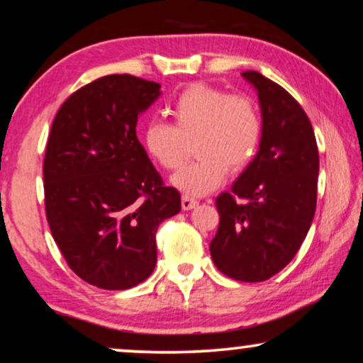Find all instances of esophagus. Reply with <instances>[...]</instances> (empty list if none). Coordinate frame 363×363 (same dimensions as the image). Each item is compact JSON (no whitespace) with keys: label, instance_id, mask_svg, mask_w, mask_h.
I'll return each mask as SVG.
<instances>
[{"label":"esophagus","instance_id":"esophagus-1","mask_svg":"<svg viewBox=\"0 0 363 363\" xmlns=\"http://www.w3.org/2000/svg\"><path fill=\"white\" fill-rule=\"evenodd\" d=\"M196 205H199V201H196L195 199H191V196H188V195L182 196V208L183 210H191V208H195Z\"/></svg>","mask_w":363,"mask_h":363}]
</instances>
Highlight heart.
<instances>
[{
    "instance_id": "b5f03b06",
    "label": "heart",
    "mask_w": 363,
    "mask_h": 363,
    "mask_svg": "<svg viewBox=\"0 0 363 363\" xmlns=\"http://www.w3.org/2000/svg\"><path fill=\"white\" fill-rule=\"evenodd\" d=\"M175 123L152 120L143 133L145 148L164 170H178L190 155L199 158L172 178L173 186L191 196L218 188L232 173L248 167L262 141V116L252 98L195 83L172 105Z\"/></svg>"
}]
</instances>
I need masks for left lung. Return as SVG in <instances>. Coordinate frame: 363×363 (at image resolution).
Segmentation results:
<instances>
[{
    "instance_id": "1",
    "label": "left lung",
    "mask_w": 363,
    "mask_h": 363,
    "mask_svg": "<svg viewBox=\"0 0 363 363\" xmlns=\"http://www.w3.org/2000/svg\"><path fill=\"white\" fill-rule=\"evenodd\" d=\"M242 77L262 110L258 153L216 199L220 225L210 243L216 268L230 279L263 281L279 274L307 237L317 206L318 148L303 108L258 72Z\"/></svg>"
}]
</instances>
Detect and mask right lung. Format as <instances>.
<instances>
[{
    "label": "right lung",
    "instance_id": "right-lung-1",
    "mask_svg": "<svg viewBox=\"0 0 363 363\" xmlns=\"http://www.w3.org/2000/svg\"><path fill=\"white\" fill-rule=\"evenodd\" d=\"M160 84L110 74L74 91L46 145L45 206L65 260L88 284L126 290L157 265L158 225L182 210L136 138V121Z\"/></svg>",
    "mask_w": 363,
    "mask_h": 363
}]
</instances>
